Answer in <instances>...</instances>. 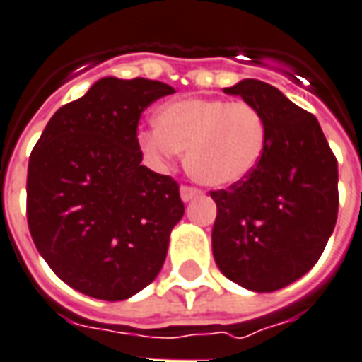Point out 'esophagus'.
Segmentation results:
<instances>
[{
	"instance_id": "1",
	"label": "esophagus",
	"mask_w": 362,
	"mask_h": 362,
	"mask_svg": "<svg viewBox=\"0 0 362 362\" xmlns=\"http://www.w3.org/2000/svg\"><path fill=\"white\" fill-rule=\"evenodd\" d=\"M200 194H202V191L197 189V187H189V185H183V187H181V199H183L185 202L197 199V197H200Z\"/></svg>"
}]
</instances>
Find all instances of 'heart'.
I'll return each mask as SVG.
<instances>
[{"label": "heart", "instance_id": "b5f03b06", "mask_svg": "<svg viewBox=\"0 0 362 362\" xmlns=\"http://www.w3.org/2000/svg\"><path fill=\"white\" fill-rule=\"evenodd\" d=\"M156 131L141 134L152 160L170 162L185 152V168L208 187H229L249 177L268 144L262 113L247 102L221 98H181L158 107Z\"/></svg>", "mask_w": 362, "mask_h": 362}]
</instances>
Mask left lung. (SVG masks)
I'll return each instance as SVG.
<instances>
[{
  "instance_id": "obj_1",
  "label": "left lung",
  "mask_w": 362,
  "mask_h": 362,
  "mask_svg": "<svg viewBox=\"0 0 362 362\" xmlns=\"http://www.w3.org/2000/svg\"><path fill=\"white\" fill-rule=\"evenodd\" d=\"M228 94L262 113L264 156L249 177L212 191V250L221 274L250 291H278L305 276L336 228L337 160L313 113L245 78Z\"/></svg>"
}]
</instances>
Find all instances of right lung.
Returning <instances> with one entry per match:
<instances>
[{
    "label": "right lung",
    "mask_w": 362,
    "mask_h": 362,
    "mask_svg": "<svg viewBox=\"0 0 362 362\" xmlns=\"http://www.w3.org/2000/svg\"><path fill=\"white\" fill-rule=\"evenodd\" d=\"M170 84L105 76L62 105L33 148L26 220L57 278L102 300L154 281L171 229L183 218L179 183L141 165L136 129Z\"/></svg>",
    "instance_id": "1"
}]
</instances>
